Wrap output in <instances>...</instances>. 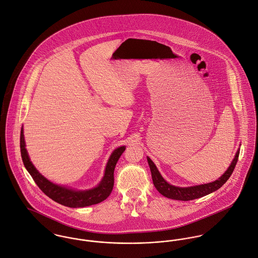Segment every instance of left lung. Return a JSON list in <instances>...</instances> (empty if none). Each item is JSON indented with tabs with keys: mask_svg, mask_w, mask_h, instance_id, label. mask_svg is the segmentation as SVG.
Returning <instances> with one entry per match:
<instances>
[{
	"mask_svg": "<svg viewBox=\"0 0 258 258\" xmlns=\"http://www.w3.org/2000/svg\"><path fill=\"white\" fill-rule=\"evenodd\" d=\"M239 156V149L237 150L233 161L231 162L230 166L228 169L225 171V173L216 180L215 182L209 183V184H199V185H194V186H187V187H181V186H175L172 184L167 183L164 178L161 176L160 172L158 171L157 167L153 163V161L147 157L148 164L151 170L152 174V180L155 187L158 189L160 194H162L164 197L172 199V200H178V201H191L196 200L202 197H205L217 189H219L223 184L229 179L231 176L235 165L237 163Z\"/></svg>",
	"mask_w": 258,
	"mask_h": 258,
	"instance_id": "8db88e82",
	"label": "left lung"
}]
</instances>
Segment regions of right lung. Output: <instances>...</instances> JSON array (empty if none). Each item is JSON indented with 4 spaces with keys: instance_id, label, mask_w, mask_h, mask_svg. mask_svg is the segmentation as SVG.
<instances>
[{
    "instance_id": "add662e5",
    "label": "right lung",
    "mask_w": 258,
    "mask_h": 258,
    "mask_svg": "<svg viewBox=\"0 0 258 258\" xmlns=\"http://www.w3.org/2000/svg\"><path fill=\"white\" fill-rule=\"evenodd\" d=\"M21 154L24 165L37 186L52 201L69 207V208H84L91 205H96L106 200L112 191L114 185V169L115 166L125 151V146L115 149L111 154L107 162L104 177L96 187L87 190H76L74 188L66 187L62 185L53 184L45 179L33 165L30 160L29 154L26 149V143L24 138V130H21Z\"/></svg>"
}]
</instances>
